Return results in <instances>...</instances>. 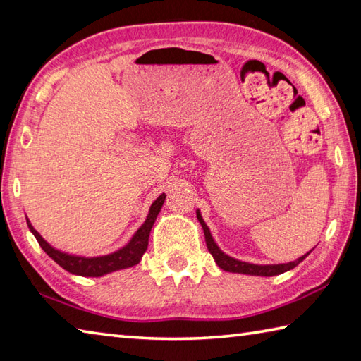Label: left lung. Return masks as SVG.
Masks as SVG:
<instances>
[{
	"label": "left lung",
	"mask_w": 361,
	"mask_h": 361,
	"mask_svg": "<svg viewBox=\"0 0 361 361\" xmlns=\"http://www.w3.org/2000/svg\"><path fill=\"white\" fill-rule=\"evenodd\" d=\"M196 216L200 219V223L204 229V235H205V245H207L209 252L213 255V259L218 263V267L224 269V271H229V273H240V274H251V276H277V274H282L285 271H290L294 267H298V264L302 262L305 255L299 257L296 262H290V263H283V264H252V263H246V262H240V260H235L232 257L226 255L221 249L216 246V243L213 241L210 231L207 224L204 223V219L201 216L200 212H196Z\"/></svg>",
	"instance_id": "1"
}]
</instances>
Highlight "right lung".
Segmentation results:
<instances>
[{
    "mask_svg": "<svg viewBox=\"0 0 361 361\" xmlns=\"http://www.w3.org/2000/svg\"><path fill=\"white\" fill-rule=\"evenodd\" d=\"M165 197H166L165 193H161L157 200L152 202L148 218H146L143 226L140 227L134 237H132V240L128 243V246H124L123 249H120V251H116L114 254L94 257V259H85V257L68 255L65 252L57 251V249L49 246L48 243L40 237V233L34 229L31 223H29V219H26V221H27L29 229H31V232L34 233V237L37 238V241H39V245L42 246L43 251H45L57 264H61L63 269H67L71 274H78L84 277H99V276L112 273V271L134 267V264L140 262V259H142V255L146 251V247H148L151 229L154 223H156V218L159 215L161 205L165 202Z\"/></svg>",
    "mask_w": 361,
    "mask_h": 361,
    "instance_id": "add662e5",
    "label": "right lung"
}]
</instances>
